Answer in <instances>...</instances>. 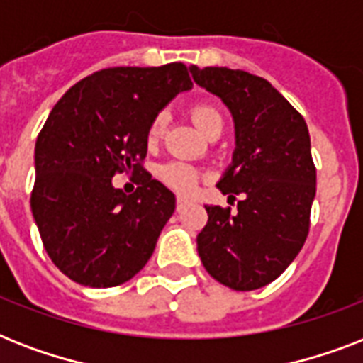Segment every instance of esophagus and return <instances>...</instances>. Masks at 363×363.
Here are the masks:
<instances>
[{
    "instance_id": "obj_1",
    "label": "esophagus",
    "mask_w": 363,
    "mask_h": 363,
    "mask_svg": "<svg viewBox=\"0 0 363 363\" xmlns=\"http://www.w3.org/2000/svg\"><path fill=\"white\" fill-rule=\"evenodd\" d=\"M186 205H188V199L177 198V213H181L182 209H186Z\"/></svg>"
}]
</instances>
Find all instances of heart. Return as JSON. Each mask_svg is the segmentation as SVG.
<instances>
[{
  "instance_id": "1",
  "label": "heart",
  "mask_w": 363,
  "mask_h": 363,
  "mask_svg": "<svg viewBox=\"0 0 363 363\" xmlns=\"http://www.w3.org/2000/svg\"><path fill=\"white\" fill-rule=\"evenodd\" d=\"M192 118L196 122L199 130L207 131L213 124L216 122H222V115L213 107V105H196L192 109ZM165 122H167V116L164 113H160L156 118L152 121L150 128H148V141L154 143L158 141L162 133L165 130ZM160 179L169 184L171 188H175L179 192H190L196 182H198V171L190 167L184 162H169L160 167Z\"/></svg>"
}]
</instances>
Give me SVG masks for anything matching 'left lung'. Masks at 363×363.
Returning <instances> with one entry per match:
<instances>
[{
  "label": "left lung",
  "mask_w": 363,
  "mask_h": 363,
  "mask_svg": "<svg viewBox=\"0 0 363 363\" xmlns=\"http://www.w3.org/2000/svg\"><path fill=\"white\" fill-rule=\"evenodd\" d=\"M194 82L222 99L233 118L235 150L216 186L241 196L238 211L205 205L198 254L232 290L269 284L292 264L309 233L316 169L303 116L269 82L247 71L190 65Z\"/></svg>",
  "instance_id": "left-lung-1"
}]
</instances>
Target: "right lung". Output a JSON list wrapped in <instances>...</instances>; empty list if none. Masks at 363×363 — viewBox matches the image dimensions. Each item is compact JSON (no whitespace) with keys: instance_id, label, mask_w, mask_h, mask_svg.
I'll use <instances>...</instances> for the list:
<instances>
[{"instance_id":"1","label":"right lung","mask_w":363,"mask_h":363,"mask_svg":"<svg viewBox=\"0 0 363 363\" xmlns=\"http://www.w3.org/2000/svg\"><path fill=\"white\" fill-rule=\"evenodd\" d=\"M192 86L177 62L109 67L77 82L50 111L35 143L31 213L45 250L71 281L118 286L152 256L175 194L143 169L148 128ZM122 170L140 173L130 196L112 186Z\"/></svg>"}]
</instances>
